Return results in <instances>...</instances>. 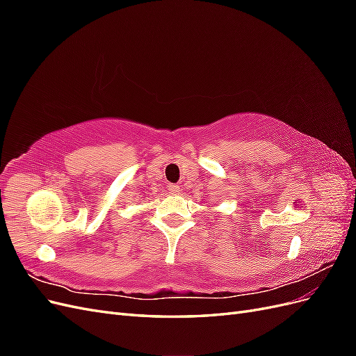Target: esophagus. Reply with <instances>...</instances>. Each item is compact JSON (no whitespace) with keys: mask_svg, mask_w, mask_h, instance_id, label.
I'll list each match as a JSON object with an SVG mask.
<instances>
[{"mask_svg":"<svg viewBox=\"0 0 356 356\" xmlns=\"http://www.w3.org/2000/svg\"><path fill=\"white\" fill-rule=\"evenodd\" d=\"M168 190H169V193H170V195H178V193L181 191L179 186H177V184H170Z\"/></svg>","mask_w":356,"mask_h":356,"instance_id":"34e87169","label":"esophagus"}]
</instances>
